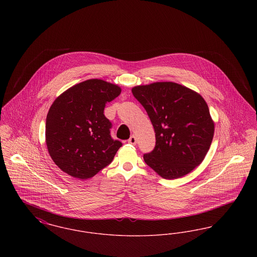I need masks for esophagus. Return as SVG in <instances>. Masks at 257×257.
I'll return each mask as SVG.
<instances>
[{
	"label": "esophagus",
	"instance_id": "34e87169",
	"mask_svg": "<svg viewBox=\"0 0 257 257\" xmlns=\"http://www.w3.org/2000/svg\"><path fill=\"white\" fill-rule=\"evenodd\" d=\"M128 143H129V144H131V145H133V146H135V145L137 144V138L135 137L134 135L130 137V139L128 140Z\"/></svg>",
	"mask_w": 257,
	"mask_h": 257
}]
</instances>
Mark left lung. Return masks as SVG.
I'll use <instances>...</instances> for the list:
<instances>
[{"mask_svg":"<svg viewBox=\"0 0 257 257\" xmlns=\"http://www.w3.org/2000/svg\"><path fill=\"white\" fill-rule=\"evenodd\" d=\"M132 92L155 131V147L144 155L147 166L165 179L182 177L199 166L215 126L202 96L172 82L134 86Z\"/></svg>","mask_w":257,"mask_h":257,"instance_id":"obj_1","label":"left lung"}]
</instances>
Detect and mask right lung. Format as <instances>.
Returning <instances> with one entry per match:
<instances>
[{
    "label": "right lung",
    "mask_w": 257,
    "mask_h": 257,
    "mask_svg": "<svg viewBox=\"0 0 257 257\" xmlns=\"http://www.w3.org/2000/svg\"><path fill=\"white\" fill-rule=\"evenodd\" d=\"M120 92L116 85L90 79L54 101L45 136L50 156L61 171L83 180L110 165L122 144L111 139V123L104 109Z\"/></svg>",
    "instance_id": "obj_1"
}]
</instances>
